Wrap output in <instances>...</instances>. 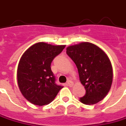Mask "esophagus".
Returning <instances> with one entry per match:
<instances>
[{"label": "esophagus", "instance_id": "esophagus-1", "mask_svg": "<svg viewBox=\"0 0 126 126\" xmlns=\"http://www.w3.org/2000/svg\"><path fill=\"white\" fill-rule=\"evenodd\" d=\"M67 86H69V87H72V86H73V82H72L71 80H68V81L67 82Z\"/></svg>", "mask_w": 126, "mask_h": 126}]
</instances>
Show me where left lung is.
<instances>
[{"label": "left lung", "mask_w": 126, "mask_h": 126, "mask_svg": "<svg viewBox=\"0 0 126 126\" xmlns=\"http://www.w3.org/2000/svg\"><path fill=\"white\" fill-rule=\"evenodd\" d=\"M66 53L77 67L80 80L86 90L80 101L90 105L102 100L112 82V65L105 52L91 43L82 42L67 47Z\"/></svg>", "instance_id": "left-lung-1"}]
</instances>
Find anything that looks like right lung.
<instances>
[{
  "mask_svg": "<svg viewBox=\"0 0 126 126\" xmlns=\"http://www.w3.org/2000/svg\"><path fill=\"white\" fill-rule=\"evenodd\" d=\"M65 47L39 42L31 46L22 56L17 67V83L21 93L30 102L46 105L63 87L56 83L50 65Z\"/></svg>",
  "mask_w": 126,
  "mask_h": 126,
  "instance_id": "obj_1",
  "label": "right lung"
}]
</instances>
